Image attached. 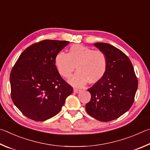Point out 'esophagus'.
<instances>
[{
    "label": "esophagus",
    "mask_w": 150,
    "mask_h": 150,
    "mask_svg": "<svg viewBox=\"0 0 150 150\" xmlns=\"http://www.w3.org/2000/svg\"><path fill=\"white\" fill-rule=\"evenodd\" d=\"M80 91H81V90H79V89H77V88L73 89V92H75V93H78V92H79Z\"/></svg>",
    "instance_id": "34e87169"
}]
</instances>
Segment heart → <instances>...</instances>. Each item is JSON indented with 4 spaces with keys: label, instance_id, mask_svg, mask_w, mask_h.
I'll return each mask as SVG.
<instances>
[{
    "label": "heart",
    "instance_id": "obj_1",
    "mask_svg": "<svg viewBox=\"0 0 150 150\" xmlns=\"http://www.w3.org/2000/svg\"><path fill=\"white\" fill-rule=\"evenodd\" d=\"M55 65L59 74L64 78L71 77L77 67L78 71L70 79L73 86L81 87L88 81L95 84L102 79L108 69V58L103 51L81 45H74L66 54L60 52L55 58Z\"/></svg>",
    "mask_w": 150,
    "mask_h": 150
}]
</instances>
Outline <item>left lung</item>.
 Returning a JSON list of instances; mask_svg holds the SVG:
<instances>
[{"label":"left lung","mask_w":150,"mask_h":150,"mask_svg":"<svg viewBox=\"0 0 150 150\" xmlns=\"http://www.w3.org/2000/svg\"><path fill=\"white\" fill-rule=\"evenodd\" d=\"M94 46L108 58V69L103 77L88 89L91 99L85 106L90 115L108 122L119 118L129 110L134 100L138 79L126 54L108 43Z\"/></svg>","instance_id":"obj_1"}]
</instances>
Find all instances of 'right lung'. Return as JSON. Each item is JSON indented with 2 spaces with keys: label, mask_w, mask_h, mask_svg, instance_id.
Returning <instances> with one entry per match:
<instances>
[{
  "label": "right lung",
  "mask_w": 150,
  "mask_h": 150,
  "mask_svg": "<svg viewBox=\"0 0 150 150\" xmlns=\"http://www.w3.org/2000/svg\"><path fill=\"white\" fill-rule=\"evenodd\" d=\"M69 43L43 40L27 48L16 61L10 76L11 98L27 117L36 121L52 117L73 92L55 65L56 55Z\"/></svg>",
  "instance_id": "right-lung-1"
}]
</instances>
